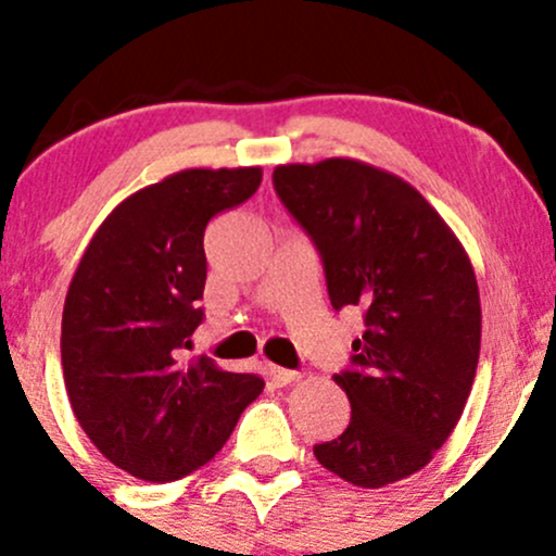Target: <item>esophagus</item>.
<instances>
[{
	"label": "esophagus",
	"mask_w": 556,
	"mask_h": 556,
	"mask_svg": "<svg viewBox=\"0 0 556 556\" xmlns=\"http://www.w3.org/2000/svg\"><path fill=\"white\" fill-rule=\"evenodd\" d=\"M268 380H271V386H277V388H282V386H290V382H295L298 377V371H292V369H282V367H277V364H268Z\"/></svg>",
	"instance_id": "obj_1"
}]
</instances>
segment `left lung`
<instances>
[{"mask_svg": "<svg viewBox=\"0 0 556 556\" xmlns=\"http://www.w3.org/2000/svg\"><path fill=\"white\" fill-rule=\"evenodd\" d=\"M274 189L321 255L334 311H364L351 369L334 382L351 422L314 456L382 488L419 472L454 432L480 356V292L448 224L395 174L327 157L274 168Z\"/></svg>", "mask_w": 556, "mask_h": 556, "instance_id": "1", "label": "left lung"}]
</instances>
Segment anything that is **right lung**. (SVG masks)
Listing matches in <instances>:
<instances>
[{
  "label": "right lung",
  "mask_w": 556,
  "mask_h": 556,
  "mask_svg": "<svg viewBox=\"0 0 556 556\" xmlns=\"http://www.w3.org/2000/svg\"><path fill=\"white\" fill-rule=\"evenodd\" d=\"M258 166L187 168L115 205L78 261L63 308L65 390L105 459L148 483L208 465L264 390L208 356L181 362L203 321V237L258 189Z\"/></svg>",
  "instance_id": "add662e5"
}]
</instances>
